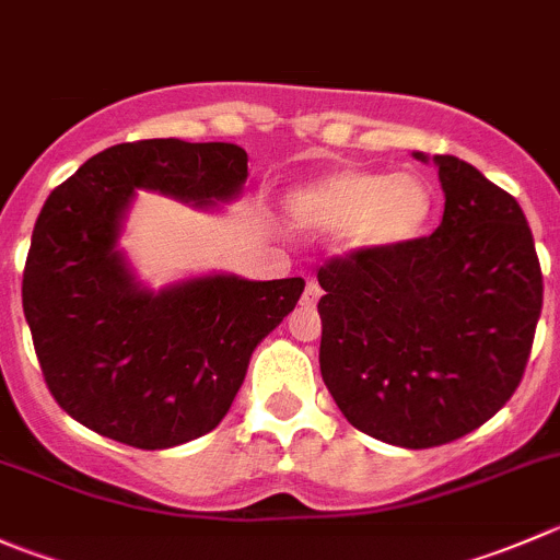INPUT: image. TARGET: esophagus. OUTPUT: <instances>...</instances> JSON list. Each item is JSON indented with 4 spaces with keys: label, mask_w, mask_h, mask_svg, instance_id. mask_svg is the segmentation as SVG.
Instances as JSON below:
<instances>
[{
    "label": "esophagus",
    "mask_w": 560,
    "mask_h": 560,
    "mask_svg": "<svg viewBox=\"0 0 560 560\" xmlns=\"http://www.w3.org/2000/svg\"><path fill=\"white\" fill-rule=\"evenodd\" d=\"M319 295H323V292H319L317 281H308L306 290H303V303H306V306H314V303L319 301Z\"/></svg>",
    "instance_id": "esophagus-1"
}]
</instances>
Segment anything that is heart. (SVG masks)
Returning a JSON list of instances; mask_svg holds the SVG:
<instances>
[{"label": "heart", "mask_w": 560, "mask_h": 560, "mask_svg": "<svg viewBox=\"0 0 560 560\" xmlns=\"http://www.w3.org/2000/svg\"><path fill=\"white\" fill-rule=\"evenodd\" d=\"M432 188L412 172L380 175L341 170L298 186L287 199V215L312 237L341 235L355 254H388L416 241L430 224Z\"/></svg>", "instance_id": "1"}]
</instances>
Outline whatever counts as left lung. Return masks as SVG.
I'll return each instance as SVG.
<instances>
[{
	"label": "left lung",
	"instance_id": "8db88e82",
	"mask_svg": "<svg viewBox=\"0 0 560 560\" xmlns=\"http://www.w3.org/2000/svg\"><path fill=\"white\" fill-rule=\"evenodd\" d=\"M430 237L319 268V372L355 430L401 448L452 443L520 385L541 314L534 235L512 194L454 155Z\"/></svg>",
	"mask_w": 560,
	"mask_h": 560
}]
</instances>
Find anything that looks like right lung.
<instances>
[{
  "instance_id": "add662e5",
  "label": "right lung",
  "mask_w": 560,
  "mask_h": 560,
  "mask_svg": "<svg viewBox=\"0 0 560 560\" xmlns=\"http://www.w3.org/2000/svg\"><path fill=\"white\" fill-rule=\"evenodd\" d=\"M246 177L237 144L144 139L92 155L46 199L21 301L48 390L79 424L155 452L208 435L230 412L252 352L306 281L213 270L155 290L119 237L139 191L219 210Z\"/></svg>"
}]
</instances>
